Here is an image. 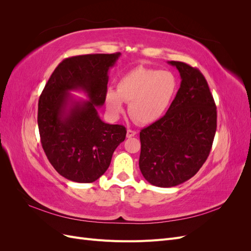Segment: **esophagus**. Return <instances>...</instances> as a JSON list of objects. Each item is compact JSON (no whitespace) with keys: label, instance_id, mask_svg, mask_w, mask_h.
Masks as SVG:
<instances>
[{"label":"esophagus","instance_id":"1","mask_svg":"<svg viewBox=\"0 0 251 251\" xmlns=\"http://www.w3.org/2000/svg\"><path fill=\"white\" fill-rule=\"evenodd\" d=\"M135 135H136V132L133 131V130H130V128H128V130L126 131V137L127 138H132V137H134Z\"/></svg>","mask_w":251,"mask_h":251}]
</instances>
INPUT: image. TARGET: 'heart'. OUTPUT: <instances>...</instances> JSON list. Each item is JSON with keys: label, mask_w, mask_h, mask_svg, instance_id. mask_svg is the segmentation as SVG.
<instances>
[{"label": "heart", "mask_w": 251, "mask_h": 251, "mask_svg": "<svg viewBox=\"0 0 251 251\" xmlns=\"http://www.w3.org/2000/svg\"><path fill=\"white\" fill-rule=\"evenodd\" d=\"M177 80L171 71L137 67L120 77L117 91L108 90L105 104L113 117L124 112L139 125H151L160 119L169 109L176 93Z\"/></svg>", "instance_id": "obj_1"}]
</instances>
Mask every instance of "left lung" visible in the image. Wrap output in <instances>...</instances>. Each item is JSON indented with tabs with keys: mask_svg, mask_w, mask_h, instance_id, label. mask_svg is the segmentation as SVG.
Segmentation results:
<instances>
[{
	"mask_svg": "<svg viewBox=\"0 0 251 251\" xmlns=\"http://www.w3.org/2000/svg\"><path fill=\"white\" fill-rule=\"evenodd\" d=\"M181 83L165 115L140 132L139 169L151 185L172 187L198 173L210 153L217 108L203 74L182 62Z\"/></svg>",
	"mask_w": 251,
	"mask_h": 251,
	"instance_id": "left-lung-1",
	"label": "left lung"
}]
</instances>
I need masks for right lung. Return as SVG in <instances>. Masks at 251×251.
<instances>
[{"label": "right lung", "instance_id": "add662e5", "mask_svg": "<svg viewBox=\"0 0 251 251\" xmlns=\"http://www.w3.org/2000/svg\"><path fill=\"white\" fill-rule=\"evenodd\" d=\"M119 56L117 52L68 57L55 68L40 96L42 147L53 168L68 180L96 181L126 139L124 126L105 124L97 113L105 100L109 69ZM71 90H82L89 100H76Z\"/></svg>", "mask_w": 251, "mask_h": 251}]
</instances>
